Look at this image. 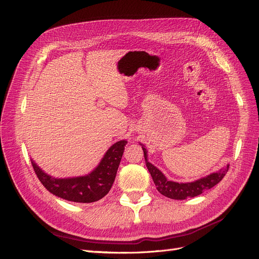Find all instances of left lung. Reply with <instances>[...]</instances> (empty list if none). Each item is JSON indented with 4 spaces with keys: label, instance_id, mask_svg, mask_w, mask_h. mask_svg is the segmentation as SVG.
<instances>
[{
    "label": "left lung",
    "instance_id": "1",
    "mask_svg": "<svg viewBox=\"0 0 259 259\" xmlns=\"http://www.w3.org/2000/svg\"><path fill=\"white\" fill-rule=\"evenodd\" d=\"M140 146H142L144 150L146 166L152 177V180L156 187V189H158V191L161 194L165 195V197L169 199L185 200L187 198H193V197H197V195H200L201 193H203V191L210 189V188H213L215 185H217L219 182H221L229 168V164H227L225 167L221 168L217 171H214V173H210L205 177L194 180V182H190V183L173 182V180H168L166 176L164 175L158 167H155L152 163L148 161L147 149L143 144H140Z\"/></svg>",
    "mask_w": 259,
    "mask_h": 259
}]
</instances>
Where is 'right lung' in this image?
<instances>
[{
    "mask_svg": "<svg viewBox=\"0 0 259 259\" xmlns=\"http://www.w3.org/2000/svg\"><path fill=\"white\" fill-rule=\"evenodd\" d=\"M127 140L113 144L104 154L98 165L89 174L76 177H54L49 175L31 159L37 178L51 193L67 201L92 203L103 199L110 191L119 168Z\"/></svg>",
    "mask_w": 259,
    "mask_h": 259,
    "instance_id": "1",
    "label": "right lung"
}]
</instances>
